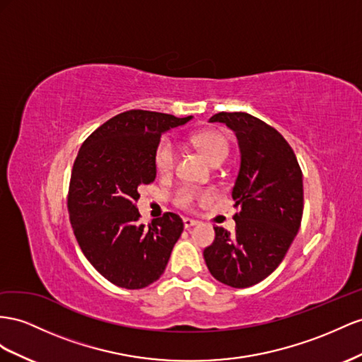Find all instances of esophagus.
I'll return each mask as SVG.
<instances>
[{
  "instance_id": "esophagus-1",
  "label": "esophagus",
  "mask_w": 362,
  "mask_h": 362,
  "mask_svg": "<svg viewBox=\"0 0 362 362\" xmlns=\"http://www.w3.org/2000/svg\"><path fill=\"white\" fill-rule=\"evenodd\" d=\"M182 222H184V227H185V228H192V227H194V226H198V221L190 219V218H184Z\"/></svg>"
}]
</instances>
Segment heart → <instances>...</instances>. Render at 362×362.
I'll list each match as a JSON object with an SVG mask.
<instances>
[{"instance_id":"obj_1","label":"heart","mask_w":362,"mask_h":362,"mask_svg":"<svg viewBox=\"0 0 362 362\" xmlns=\"http://www.w3.org/2000/svg\"><path fill=\"white\" fill-rule=\"evenodd\" d=\"M193 144L207 157V160L214 164L221 165L223 161L228 158L230 155V143L227 136H223L219 132H201L193 136ZM153 163L155 168L158 169L160 173L168 175L172 173L177 168L178 163V149L177 144L173 143L169 136H163L158 141L157 148L153 152ZM210 192L201 190L192 185H180L178 189H175L172 198L175 205H178L180 209H193L197 201L210 198Z\"/></svg>"}]
</instances>
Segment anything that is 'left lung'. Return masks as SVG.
Returning <instances> with one entry per match:
<instances>
[{"mask_svg": "<svg viewBox=\"0 0 362 362\" xmlns=\"http://www.w3.org/2000/svg\"><path fill=\"white\" fill-rule=\"evenodd\" d=\"M238 136L240 169L233 187L236 230L214 227L204 250L210 274L231 288H248L274 271L298 233L303 175L294 151L272 126L247 112H218Z\"/></svg>", "mask_w": 362, "mask_h": 362, "instance_id": "1", "label": "left lung"}]
</instances>
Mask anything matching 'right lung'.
Here are the masks:
<instances>
[{"instance_id": "obj_1", "label": "right lung", "mask_w": 362, "mask_h": 362, "mask_svg": "<svg viewBox=\"0 0 362 362\" xmlns=\"http://www.w3.org/2000/svg\"><path fill=\"white\" fill-rule=\"evenodd\" d=\"M192 115L131 110L112 117L81 146L71 170L66 207L88 262L114 285L141 289L157 281L184 230L175 213L140 223L136 201L153 182V152L163 132Z\"/></svg>"}]
</instances>
